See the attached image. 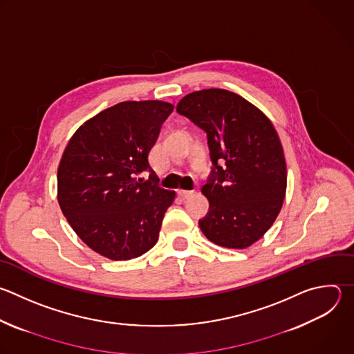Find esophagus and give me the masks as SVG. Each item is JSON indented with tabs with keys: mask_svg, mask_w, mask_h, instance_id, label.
Masks as SVG:
<instances>
[{
	"mask_svg": "<svg viewBox=\"0 0 354 354\" xmlns=\"http://www.w3.org/2000/svg\"><path fill=\"white\" fill-rule=\"evenodd\" d=\"M178 194H179V197H180V198L186 200V198H190L194 193H193L192 190H179V193H178Z\"/></svg>",
	"mask_w": 354,
	"mask_h": 354,
	"instance_id": "1",
	"label": "esophagus"
}]
</instances>
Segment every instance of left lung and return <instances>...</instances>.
Returning <instances> with one entry per match:
<instances>
[{
    "label": "left lung",
    "mask_w": 354,
    "mask_h": 354,
    "mask_svg": "<svg viewBox=\"0 0 354 354\" xmlns=\"http://www.w3.org/2000/svg\"><path fill=\"white\" fill-rule=\"evenodd\" d=\"M180 115L207 133L212 171L201 193L209 201L198 221L204 236L222 248L246 249L275 222L286 194L283 147L270 118L223 88L186 94Z\"/></svg>",
    "instance_id": "8db88e82"
}]
</instances>
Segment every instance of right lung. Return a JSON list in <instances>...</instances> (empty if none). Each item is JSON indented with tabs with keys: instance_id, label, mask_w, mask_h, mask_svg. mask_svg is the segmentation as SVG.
Wrapping results in <instances>:
<instances>
[{
	"instance_id": "obj_1",
	"label": "right lung",
	"mask_w": 354,
	"mask_h": 354,
	"mask_svg": "<svg viewBox=\"0 0 354 354\" xmlns=\"http://www.w3.org/2000/svg\"><path fill=\"white\" fill-rule=\"evenodd\" d=\"M172 109L160 100L120 102L79 127L64 150L57 174L61 211L102 257L132 260L158 241L176 193L158 186L149 153Z\"/></svg>"
}]
</instances>
